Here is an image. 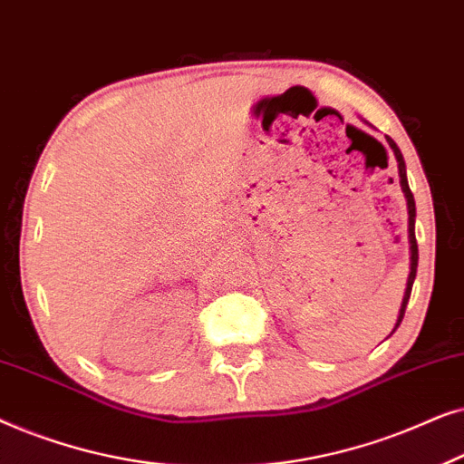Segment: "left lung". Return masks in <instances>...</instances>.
I'll use <instances>...</instances> for the list:
<instances>
[{
    "instance_id": "8db88e82",
    "label": "left lung",
    "mask_w": 464,
    "mask_h": 464,
    "mask_svg": "<svg viewBox=\"0 0 464 464\" xmlns=\"http://www.w3.org/2000/svg\"><path fill=\"white\" fill-rule=\"evenodd\" d=\"M386 141H389L392 154L397 158V167H399V183H401V189H403V196L405 200H408V238H410V276H408V285H405V294H403V300H401V308H399V314H397V323L395 327H392L391 334H395V329L401 325L403 321V314H405V306H408L410 302V294H411V285H414V278H416V268H418V243H416V232H414V226H416V202H414V194H411L410 189V183H408V173H405V160L401 156V150L397 148V143L392 141L391 137H386Z\"/></svg>"
}]
</instances>
